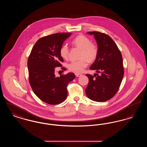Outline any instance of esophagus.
Masks as SVG:
<instances>
[{
    "label": "esophagus",
    "mask_w": 147,
    "mask_h": 147,
    "mask_svg": "<svg viewBox=\"0 0 147 147\" xmlns=\"http://www.w3.org/2000/svg\"><path fill=\"white\" fill-rule=\"evenodd\" d=\"M76 76L77 77H80L81 76H82V74H79V73H76Z\"/></svg>",
    "instance_id": "1"
}]
</instances>
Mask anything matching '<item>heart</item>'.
Wrapping results in <instances>:
<instances>
[{"label":"heart","mask_w":147,"mask_h":147,"mask_svg":"<svg viewBox=\"0 0 147 147\" xmlns=\"http://www.w3.org/2000/svg\"><path fill=\"white\" fill-rule=\"evenodd\" d=\"M72 43L78 48L81 49L80 58L79 61H71L68 64L69 70L75 72L80 73L86 67L89 62L94 61L97 58L98 55V46L86 36L83 35L77 36L72 41ZM69 49L67 44L63 45L59 49V55L61 57L67 59L68 57Z\"/></svg>","instance_id":"heart-1"}]
</instances>
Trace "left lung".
<instances>
[{"mask_svg": "<svg viewBox=\"0 0 147 147\" xmlns=\"http://www.w3.org/2000/svg\"><path fill=\"white\" fill-rule=\"evenodd\" d=\"M88 34L94 35L98 48L97 58L90 69L101 74H86L89 83L85 92L93 101L105 102L115 95L121 84L124 75L122 56L109 35L97 31Z\"/></svg>", "mask_w": 147, "mask_h": 147, "instance_id": "obj_1", "label": "left lung"}]
</instances>
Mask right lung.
Wrapping results in <instances>:
<instances>
[{"instance_id": "obj_1", "label": "right lung", "mask_w": 147, "mask_h": 147, "mask_svg": "<svg viewBox=\"0 0 147 147\" xmlns=\"http://www.w3.org/2000/svg\"><path fill=\"white\" fill-rule=\"evenodd\" d=\"M71 35L57 33L43 37L36 42L28 57L29 83L35 95L47 104L63 102L67 97V85L76 78L73 73L59 77L55 74V68L61 67L63 62L59 49Z\"/></svg>"}]
</instances>
